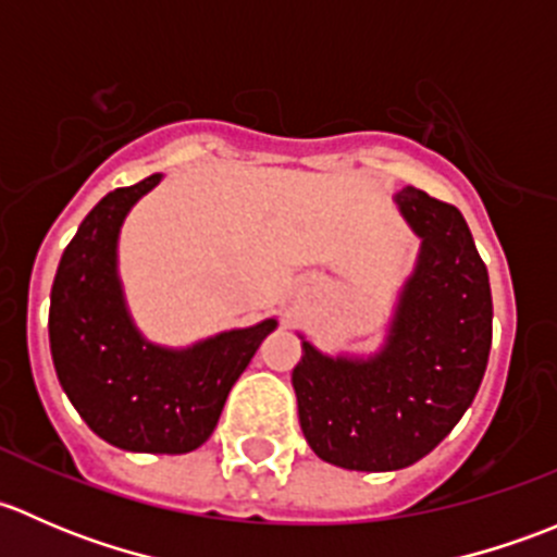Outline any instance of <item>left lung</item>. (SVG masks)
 <instances>
[{
    "label": "left lung",
    "mask_w": 557,
    "mask_h": 557,
    "mask_svg": "<svg viewBox=\"0 0 557 557\" xmlns=\"http://www.w3.org/2000/svg\"><path fill=\"white\" fill-rule=\"evenodd\" d=\"M396 205L420 252L383 350L331 358L305 339L290 377L305 440L350 471H396L434 450L474 401L491 356V283L458 207L412 185Z\"/></svg>",
    "instance_id": "1"
}]
</instances>
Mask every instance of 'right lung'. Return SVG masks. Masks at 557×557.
<instances>
[{"instance_id":"add662e5","label":"right lung","mask_w":557,"mask_h":557,"mask_svg":"<svg viewBox=\"0 0 557 557\" xmlns=\"http://www.w3.org/2000/svg\"><path fill=\"white\" fill-rule=\"evenodd\" d=\"M161 174L115 188L66 245L50 290V356L88 429L132 453L180 455L215 431L228 391L277 320L223 331L185 350L145 339L117 280V232Z\"/></svg>"}]
</instances>
